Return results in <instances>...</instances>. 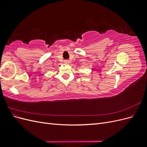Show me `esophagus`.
Segmentation results:
<instances>
[{"mask_svg": "<svg viewBox=\"0 0 147 147\" xmlns=\"http://www.w3.org/2000/svg\"><path fill=\"white\" fill-rule=\"evenodd\" d=\"M64 63H65V64H68L70 63V61H69V60H67V59L65 60V61H64Z\"/></svg>", "mask_w": 147, "mask_h": 147, "instance_id": "obj_1", "label": "esophagus"}]
</instances>
